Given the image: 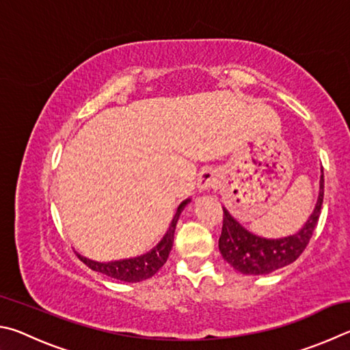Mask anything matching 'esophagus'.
Returning <instances> with one entry per match:
<instances>
[{
    "instance_id": "34e87169",
    "label": "esophagus",
    "mask_w": 350,
    "mask_h": 350,
    "mask_svg": "<svg viewBox=\"0 0 350 350\" xmlns=\"http://www.w3.org/2000/svg\"><path fill=\"white\" fill-rule=\"evenodd\" d=\"M215 175H213L212 170H203L200 174V178H198V187L200 191H207V189H211L215 186Z\"/></svg>"
}]
</instances>
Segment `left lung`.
<instances>
[{
  "label": "left lung",
  "instance_id": "8db88e82",
  "mask_svg": "<svg viewBox=\"0 0 350 350\" xmlns=\"http://www.w3.org/2000/svg\"><path fill=\"white\" fill-rule=\"evenodd\" d=\"M324 197V175L321 170L320 193L308 221L297 234L291 237L267 240L244 229L237 219L223 207V230L218 247L223 258L235 269L246 275H265L284 267L295 261L308 246L317 228L321 213Z\"/></svg>",
  "mask_w": 350,
  "mask_h": 350
}]
</instances>
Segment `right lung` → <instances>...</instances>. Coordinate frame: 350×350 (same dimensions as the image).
<instances>
[{
  "label": "right lung",
  "mask_w": 350,
  "mask_h": 350,
  "mask_svg": "<svg viewBox=\"0 0 350 350\" xmlns=\"http://www.w3.org/2000/svg\"><path fill=\"white\" fill-rule=\"evenodd\" d=\"M189 201H191V198L185 200L178 206L175 217H174V219H172V223L169 226V230L165 232L163 240L159 241L157 246L150 250V252L139 255V256H135V258L110 261V262H98V261L89 260V258H85V256H81L79 254H77L78 258L81 260L85 266L90 267L92 271L107 275V277H110V278L126 281V283H138V281H143V280L153 277V275H155L159 269L163 267L164 262L169 258L172 244H174V234H175L176 221H178L180 213L183 212V209H185Z\"/></svg>",
  "instance_id": "add662e5"
}]
</instances>
